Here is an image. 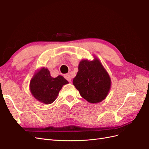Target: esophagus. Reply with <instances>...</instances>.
I'll return each mask as SVG.
<instances>
[{
  "mask_svg": "<svg viewBox=\"0 0 149 149\" xmlns=\"http://www.w3.org/2000/svg\"><path fill=\"white\" fill-rule=\"evenodd\" d=\"M64 76H65V79H66L68 81L71 82V76H70V75L69 74H65Z\"/></svg>",
  "mask_w": 149,
  "mask_h": 149,
  "instance_id": "1",
  "label": "esophagus"
}]
</instances>
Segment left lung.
Instances as JSON below:
<instances>
[{"instance_id":"8db88e82","label":"left lung","mask_w":149,"mask_h":149,"mask_svg":"<svg viewBox=\"0 0 149 149\" xmlns=\"http://www.w3.org/2000/svg\"><path fill=\"white\" fill-rule=\"evenodd\" d=\"M73 83L80 95L90 103L101 102L109 93L111 81L101 61L83 60L78 66V72Z\"/></svg>"}]
</instances>
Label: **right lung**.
<instances>
[{
	"instance_id": "add662e5",
	"label": "right lung",
	"mask_w": 149,
	"mask_h": 149,
	"mask_svg": "<svg viewBox=\"0 0 149 149\" xmlns=\"http://www.w3.org/2000/svg\"><path fill=\"white\" fill-rule=\"evenodd\" d=\"M68 83L62 76L53 78L47 68H42L31 78L30 90L36 100L49 104L56 100L63 86Z\"/></svg>"
}]
</instances>
